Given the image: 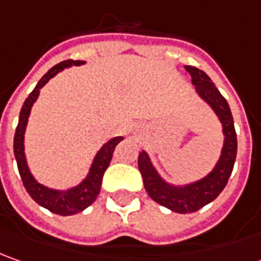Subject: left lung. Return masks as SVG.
I'll use <instances>...</instances> for the list:
<instances>
[{"mask_svg": "<svg viewBox=\"0 0 261 261\" xmlns=\"http://www.w3.org/2000/svg\"><path fill=\"white\" fill-rule=\"evenodd\" d=\"M185 69L192 76V84L195 85L196 94L211 107L220 118L224 133V146L221 150L220 160L208 175L196 182L182 186L167 184L151 165L147 153L144 150L140 153L139 170L143 176V184L148 196L154 202L177 214L196 212L212 202L228 182L237 156V134L227 99L220 94L211 77L203 70H199L195 66H185Z\"/></svg>", "mask_w": 261, "mask_h": 261, "instance_id": "left-lung-1", "label": "left lung"}]
</instances>
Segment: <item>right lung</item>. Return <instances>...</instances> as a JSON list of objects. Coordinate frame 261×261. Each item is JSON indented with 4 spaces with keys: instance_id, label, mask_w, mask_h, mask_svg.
I'll return each instance as SVG.
<instances>
[{
    "instance_id": "add662e5",
    "label": "right lung",
    "mask_w": 261,
    "mask_h": 261,
    "mask_svg": "<svg viewBox=\"0 0 261 261\" xmlns=\"http://www.w3.org/2000/svg\"><path fill=\"white\" fill-rule=\"evenodd\" d=\"M84 63H85L84 60H72V59L63 60V62L58 63L56 66H53L44 76L41 77L39 84L32 91V94L29 95L27 99L24 101L23 108L20 111L18 125H17L15 134H14V156L17 160L18 172H20L25 191L43 208L49 210L53 214L63 215V217L82 212L91 203H94L96 196L99 195V191H101L102 176L107 170V167L111 163L115 146L121 141L122 137H114L99 148V151L96 153L94 162H92V166L89 169V173L77 186H73L68 191H58V189H50L47 186L39 184L33 177L32 172L27 166L25 153H24V133H25V127H27V121H29V115L32 111L33 103L36 102V99L39 98L41 88L65 68L79 66Z\"/></svg>"
}]
</instances>
